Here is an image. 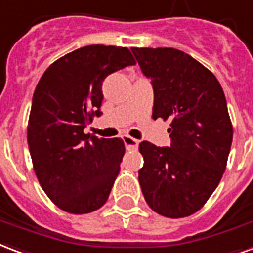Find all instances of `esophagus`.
Listing matches in <instances>:
<instances>
[{
  "label": "esophagus",
  "instance_id": "esophagus-1",
  "mask_svg": "<svg viewBox=\"0 0 253 253\" xmlns=\"http://www.w3.org/2000/svg\"><path fill=\"white\" fill-rule=\"evenodd\" d=\"M123 141L125 144V148L130 151V149H137L138 147V141L136 138L130 137V136H123Z\"/></svg>",
  "mask_w": 253,
  "mask_h": 253
}]
</instances>
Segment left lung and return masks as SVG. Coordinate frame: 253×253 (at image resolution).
Segmentation results:
<instances>
[{
    "mask_svg": "<svg viewBox=\"0 0 253 253\" xmlns=\"http://www.w3.org/2000/svg\"><path fill=\"white\" fill-rule=\"evenodd\" d=\"M153 86V119L170 120L169 147L140 142L142 195L170 219L204 206L227 167L233 129L223 88L212 72L173 47H132Z\"/></svg>",
    "mask_w": 253,
    "mask_h": 253,
    "instance_id": "8db88e82",
    "label": "left lung"
}]
</instances>
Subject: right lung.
<instances>
[{"mask_svg": "<svg viewBox=\"0 0 253 253\" xmlns=\"http://www.w3.org/2000/svg\"><path fill=\"white\" fill-rule=\"evenodd\" d=\"M134 64L126 47L89 45L53 62L36 86L28 145L41 187L65 212L89 213L109 197L124 142L85 134L84 129L102 115L106 76Z\"/></svg>", "mask_w": 253, "mask_h": 253, "instance_id": "1", "label": "right lung"}]
</instances>
